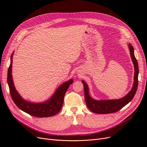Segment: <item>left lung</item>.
Returning <instances> with one entry per match:
<instances>
[{
  "instance_id": "left-lung-1",
  "label": "left lung",
  "mask_w": 147,
  "mask_h": 147,
  "mask_svg": "<svg viewBox=\"0 0 147 147\" xmlns=\"http://www.w3.org/2000/svg\"><path fill=\"white\" fill-rule=\"evenodd\" d=\"M129 48L130 56L132 58L135 67L134 83L132 90L129 92V94L126 96L119 99L96 101V100L92 99L89 96V89L87 84L82 80V83L84 86V99H85V102L88 108L91 111L96 114H109L117 112L132 101V99L134 98L138 89L139 68L137 59L134 55V47L130 43L129 44Z\"/></svg>"
}]
</instances>
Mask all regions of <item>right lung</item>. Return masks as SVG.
I'll use <instances>...</instances> for the list:
<instances>
[{
    "instance_id": "1",
    "label": "right lung",
    "mask_w": 147,
    "mask_h": 147,
    "mask_svg": "<svg viewBox=\"0 0 147 147\" xmlns=\"http://www.w3.org/2000/svg\"><path fill=\"white\" fill-rule=\"evenodd\" d=\"M13 53L11 55L12 59ZM12 59L7 71V83H8L10 94L14 103L20 109L28 114L37 117H48L57 114L61 110L64 102V97L66 92L73 81L70 79L61 85L56 90L55 94L45 102L40 104L30 103L24 101L15 89L12 78Z\"/></svg>"
}]
</instances>
